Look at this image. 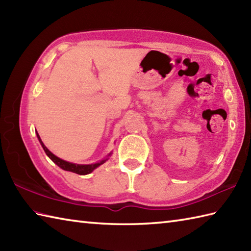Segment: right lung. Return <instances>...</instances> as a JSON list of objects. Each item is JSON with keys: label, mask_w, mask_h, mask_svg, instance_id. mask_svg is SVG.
<instances>
[{"label": "right lung", "mask_w": 251, "mask_h": 251, "mask_svg": "<svg viewBox=\"0 0 251 251\" xmlns=\"http://www.w3.org/2000/svg\"><path fill=\"white\" fill-rule=\"evenodd\" d=\"M37 138H39V141L41 143V146L43 147L44 151L46 153V155L49 156L56 165H58V166H59L60 168H62L63 170H67V172H72V173H75L77 175H87V174L92 173L95 168H97L98 166H100L101 164H103L105 162V159H103V161L98 162V163H96V164H90V165H77V164L66 162V161H63V159H61L59 157H57L56 155H54V154H52L49 150V149H47L44 146V143L42 142L39 134H37Z\"/></svg>", "instance_id": "obj_1"}]
</instances>
